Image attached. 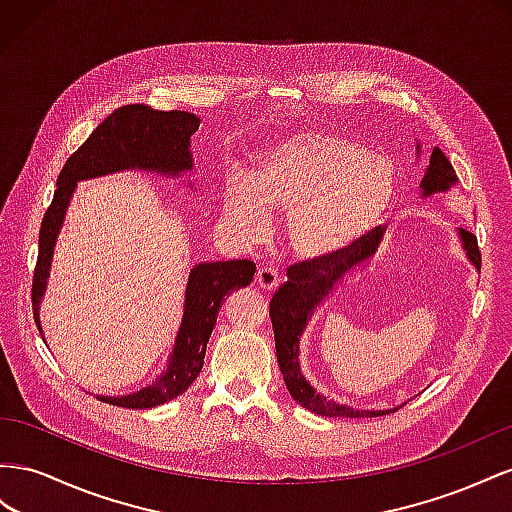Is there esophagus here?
<instances>
[{
	"label": "esophagus",
	"mask_w": 512,
	"mask_h": 512,
	"mask_svg": "<svg viewBox=\"0 0 512 512\" xmlns=\"http://www.w3.org/2000/svg\"><path fill=\"white\" fill-rule=\"evenodd\" d=\"M255 281L264 291H274L281 283V276L276 274V270H272V268H259Z\"/></svg>",
	"instance_id": "obj_1"
}]
</instances>
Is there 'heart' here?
Here are the masks:
<instances>
[{
  "mask_svg": "<svg viewBox=\"0 0 512 512\" xmlns=\"http://www.w3.org/2000/svg\"><path fill=\"white\" fill-rule=\"evenodd\" d=\"M397 197L392 160L337 130L309 128L261 150L246 182L231 180L221 214L231 231L255 242L270 216L287 214L285 240L304 261L347 255L384 221Z\"/></svg>",
  "mask_w": 512,
  "mask_h": 512,
  "instance_id": "b5f03b06",
  "label": "heart"
}]
</instances>
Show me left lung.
Returning a JSON list of instances; mask_svg holds the SVG:
<instances>
[{
    "instance_id": "left-lung-1",
    "label": "left lung",
    "mask_w": 512,
    "mask_h": 512,
    "mask_svg": "<svg viewBox=\"0 0 512 512\" xmlns=\"http://www.w3.org/2000/svg\"><path fill=\"white\" fill-rule=\"evenodd\" d=\"M420 154L422 148L420 143H416V156L420 158ZM457 184L459 178L455 169H452L450 160L444 156L440 148H435L429 156L427 171L418 184L420 197L427 199L437 193H448ZM384 233V227L373 229L354 251H349L343 257L330 261H302V264L291 266L287 270L289 281L276 291L270 300L276 360H279L285 386L291 397H294V401L313 414L328 418H375L397 412L401 407L397 405L388 407V410H354L352 405H343L324 397V394H319L309 382H306V377L302 375L300 369V337L304 334L306 326H309V319L315 315L317 306L324 304L345 279H349L354 272L369 264L375 257L377 248L382 246ZM457 236L465 257L470 259V264L480 272V251L476 244V236L461 225L457 227Z\"/></svg>"
}]
</instances>
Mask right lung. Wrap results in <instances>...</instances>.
<instances>
[{"mask_svg":"<svg viewBox=\"0 0 512 512\" xmlns=\"http://www.w3.org/2000/svg\"><path fill=\"white\" fill-rule=\"evenodd\" d=\"M199 118L186 111H156L145 105H126L113 111L90 135L81 148L72 154L57 178V188L49 210L40 225L38 261L32 285V306L38 330L40 302L45 298L51 276L53 251L60 236L66 210L83 180L105 178L120 171L156 173L163 178H182L193 171L191 137L197 133ZM191 182L188 188H193ZM255 266L248 259L233 261H199L188 272L184 291V313L165 371L143 388L105 397L100 401L128 410H148L163 405L188 390L201 373L210 334L216 326L218 311L225 298L253 281ZM45 339V334H42Z\"/></svg>","mask_w":512,"mask_h":512,"instance_id":"add662e5","label":"right lung"}]
</instances>
